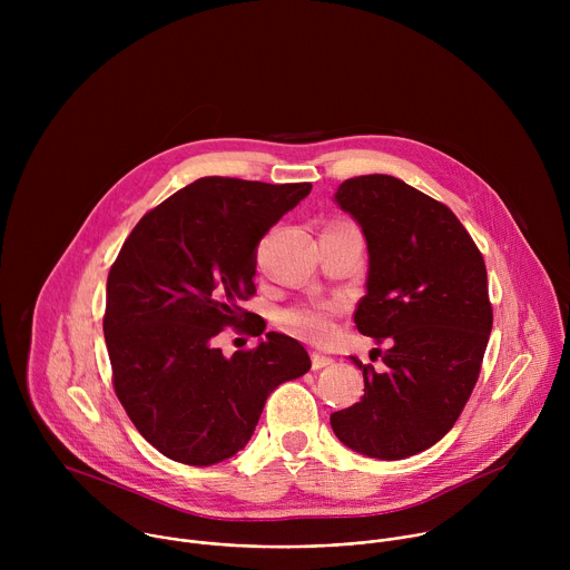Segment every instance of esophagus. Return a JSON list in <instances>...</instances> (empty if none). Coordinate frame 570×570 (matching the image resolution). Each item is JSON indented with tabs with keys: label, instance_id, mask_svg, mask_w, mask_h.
Instances as JSON below:
<instances>
[{
	"label": "esophagus",
	"instance_id": "obj_1",
	"mask_svg": "<svg viewBox=\"0 0 570 570\" xmlns=\"http://www.w3.org/2000/svg\"><path fill=\"white\" fill-rule=\"evenodd\" d=\"M334 365L332 356H322V354H313V370H322V367H330Z\"/></svg>",
	"mask_w": 570,
	"mask_h": 570
}]
</instances>
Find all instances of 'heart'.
Listing matches in <instances>:
<instances>
[{
    "instance_id": "b5f03b06",
    "label": "heart",
    "mask_w": 570,
    "mask_h": 570,
    "mask_svg": "<svg viewBox=\"0 0 570 570\" xmlns=\"http://www.w3.org/2000/svg\"><path fill=\"white\" fill-rule=\"evenodd\" d=\"M334 313L336 306L317 304V306H297L279 315L282 327L293 336L308 343H327L334 336Z\"/></svg>"
}]
</instances>
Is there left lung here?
Returning <instances> with one entry per match:
<instances>
[{
	"label": "left lung",
	"mask_w": 570,
	"mask_h": 570,
	"mask_svg": "<svg viewBox=\"0 0 570 570\" xmlns=\"http://www.w3.org/2000/svg\"><path fill=\"white\" fill-rule=\"evenodd\" d=\"M334 200L367 240L356 330L387 350L381 372L350 356L365 394L332 429L356 453L403 460L453 429L478 381L494 320L484 262L446 205L399 178H350Z\"/></svg>",
	"instance_id": "left-lung-1"
}]
</instances>
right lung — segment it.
<instances>
[{"label":"right lung","instance_id":"1","mask_svg":"<svg viewBox=\"0 0 570 570\" xmlns=\"http://www.w3.org/2000/svg\"><path fill=\"white\" fill-rule=\"evenodd\" d=\"M308 191L311 183L200 178L124 240L104 334L115 392L161 455L191 466L236 455L268 394L311 370L306 350L277 332L229 358L214 343L223 327L264 334L266 322L238 302L255 295L259 240Z\"/></svg>","mask_w":570,"mask_h":570}]
</instances>
